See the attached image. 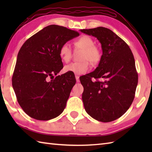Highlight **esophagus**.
Returning <instances> with one entry per match:
<instances>
[{
    "mask_svg": "<svg viewBox=\"0 0 152 152\" xmlns=\"http://www.w3.org/2000/svg\"><path fill=\"white\" fill-rule=\"evenodd\" d=\"M75 77H76V82H80V79H79V78H80V77H79L78 76H77V75H76V76H75Z\"/></svg>",
    "mask_w": 152,
    "mask_h": 152,
    "instance_id": "esophagus-1",
    "label": "esophagus"
}]
</instances>
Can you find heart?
Listing matches in <instances>:
<instances>
[{
  "label": "heart",
  "mask_w": 152,
  "mask_h": 152,
  "mask_svg": "<svg viewBox=\"0 0 152 152\" xmlns=\"http://www.w3.org/2000/svg\"><path fill=\"white\" fill-rule=\"evenodd\" d=\"M76 48L82 50L80 59L81 61L72 63L64 67V72H71L78 75L86 74L90 69L89 63L93 65L97 64L101 59L102 53L99 48L95 46V41L87 35L79 38L74 42ZM59 56L64 63L69 62L72 57V49L68 43H64L60 47Z\"/></svg>",
  "instance_id": "1"
}]
</instances>
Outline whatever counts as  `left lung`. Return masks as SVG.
<instances>
[{"instance_id": "1", "label": "left lung", "mask_w": 152, "mask_h": 152, "mask_svg": "<svg viewBox=\"0 0 152 152\" xmlns=\"http://www.w3.org/2000/svg\"><path fill=\"white\" fill-rule=\"evenodd\" d=\"M80 31L97 38L102 50L96 69L80 78L85 110L97 121L115 120L127 112L134 98L138 74L133 53L125 42L109 28L99 27ZM92 77L96 81H92ZM99 78L102 80H98Z\"/></svg>"}]
</instances>
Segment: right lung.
I'll use <instances>...</instances> for the list:
<instances>
[{
    "mask_svg": "<svg viewBox=\"0 0 152 152\" xmlns=\"http://www.w3.org/2000/svg\"><path fill=\"white\" fill-rule=\"evenodd\" d=\"M79 35L66 27L51 25L28 38L19 50L12 86L19 105L30 117L50 120L65 108L75 76L69 72L56 78L54 75L63 67L60 47Z\"/></svg>",
    "mask_w": 152,
    "mask_h": 152,
    "instance_id": "right-lung-1",
    "label": "right lung"
}]
</instances>
